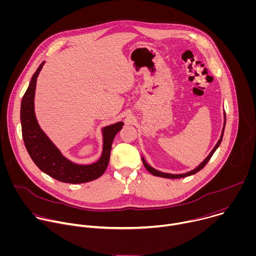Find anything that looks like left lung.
Returning a JSON list of instances; mask_svg holds the SVG:
<instances>
[{"label":"left lung","instance_id":"1","mask_svg":"<svg viewBox=\"0 0 256 256\" xmlns=\"http://www.w3.org/2000/svg\"><path fill=\"white\" fill-rule=\"evenodd\" d=\"M225 126H226V114H225V122H224V126H223V130H222V134H221V138H220V140H218V142H216V144L214 146V148L212 149V151L210 153V155L196 168V169H194V170H192V171H190V172H188V173H184V174H169V173H163V172H161V171H158V170H156V169H154V168H152L147 162L144 161V158H142V164H144V168L147 169L151 174H153V175H155V176H160V177H164V178H172V179H176V178H184V177H186V176H190V175H192V174H196V172H198L200 170H202L206 165V163L210 161V159L212 158V154L216 152V150L218 149V146H220V144H221V142H222V140H223V134H224V130H225Z\"/></svg>","mask_w":256,"mask_h":256}]
</instances>
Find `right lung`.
I'll return each instance as SVG.
<instances>
[{
  "mask_svg": "<svg viewBox=\"0 0 256 256\" xmlns=\"http://www.w3.org/2000/svg\"><path fill=\"white\" fill-rule=\"evenodd\" d=\"M44 64L33 74L21 102L20 118L26 150L36 166L58 181L77 184L97 179L107 168L114 138L122 130L124 122H116L103 128V151L97 162L90 165H78L66 159L42 130L34 114L36 80Z\"/></svg>",
  "mask_w": 256,
  "mask_h": 256,
  "instance_id": "obj_1",
  "label": "right lung"
}]
</instances>
